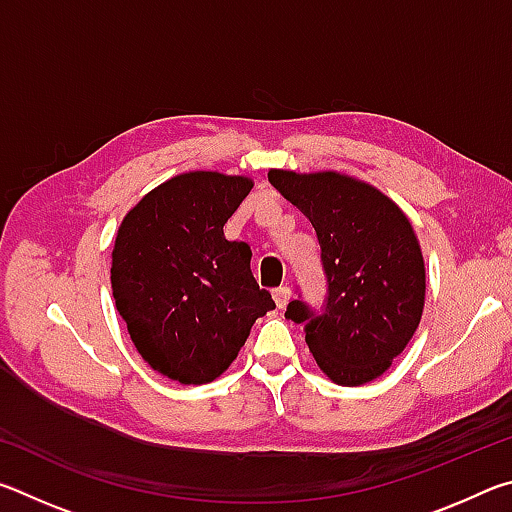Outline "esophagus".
I'll list each match as a JSON object with an SVG mask.
<instances>
[{
	"label": "esophagus",
	"mask_w": 512,
	"mask_h": 512,
	"mask_svg": "<svg viewBox=\"0 0 512 512\" xmlns=\"http://www.w3.org/2000/svg\"><path fill=\"white\" fill-rule=\"evenodd\" d=\"M273 300H275V305L280 307V309H284L289 305V300H291V289L289 287H280V289H275L273 291Z\"/></svg>",
	"instance_id": "esophagus-1"
}]
</instances>
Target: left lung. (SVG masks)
I'll return each instance as SVG.
<instances>
[{
    "mask_svg": "<svg viewBox=\"0 0 512 512\" xmlns=\"http://www.w3.org/2000/svg\"><path fill=\"white\" fill-rule=\"evenodd\" d=\"M268 180L314 225L327 275V305L314 316L291 300L318 368L341 386H361L391 368L420 325L424 259L400 205L339 171L271 169Z\"/></svg>",
    "mask_w": 512,
    "mask_h": 512,
    "instance_id": "left-lung-1",
    "label": "left lung"
}]
</instances>
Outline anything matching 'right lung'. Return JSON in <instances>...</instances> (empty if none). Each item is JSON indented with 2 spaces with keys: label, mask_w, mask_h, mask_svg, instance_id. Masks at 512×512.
I'll return each mask as SVG.
<instances>
[{
  "label": "right lung",
  "mask_w": 512,
  "mask_h": 512,
  "mask_svg": "<svg viewBox=\"0 0 512 512\" xmlns=\"http://www.w3.org/2000/svg\"><path fill=\"white\" fill-rule=\"evenodd\" d=\"M253 178L187 171L151 189L121 221L110 284L137 352L180 384L221 377L259 316L275 309L250 271V246L223 225Z\"/></svg>",
  "instance_id": "1"
}]
</instances>
